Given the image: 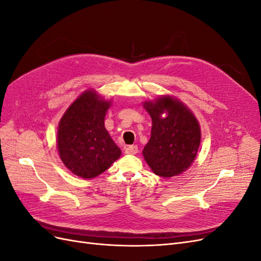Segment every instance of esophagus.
<instances>
[{
	"instance_id": "esophagus-1",
	"label": "esophagus",
	"mask_w": 261,
	"mask_h": 261,
	"mask_svg": "<svg viewBox=\"0 0 261 261\" xmlns=\"http://www.w3.org/2000/svg\"><path fill=\"white\" fill-rule=\"evenodd\" d=\"M125 152L127 154H136L138 152V147L136 145H133V146H128L126 147L125 149Z\"/></svg>"
}]
</instances>
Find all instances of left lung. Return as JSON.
Listing matches in <instances>:
<instances>
[{
	"mask_svg": "<svg viewBox=\"0 0 261 261\" xmlns=\"http://www.w3.org/2000/svg\"><path fill=\"white\" fill-rule=\"evenodd\" d=\"M144 108L152 120L151 137L143 150L146 162L161 177L181 174L198 152L201 140L198 121L183 102L171 96L146 101Z\"/></svg>",
	"mask_w": 261,
	"mask_h": 261,
	"instance_id": "8db88e82",
	"label": "left lung"
}]
</instances>
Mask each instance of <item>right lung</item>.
I'll return each mask as SVG.
<instances>
[{"label": "right lung", "mask_w": 261, "mask_h": 261, "mask_svg": "<svg viewBox=\"0 0 261 261\" xmlns=\"http://www.w3.org/2000/svg\"><path fill=\"white\" fill-rule=\"evenodd\" d=\"M110 106L111 101L94 90H86L61 118L58 151L65 167L77 176L96 177L121 156V149L105 127Z\"/></svg>", "instance_id": "1"}]
</instances>
